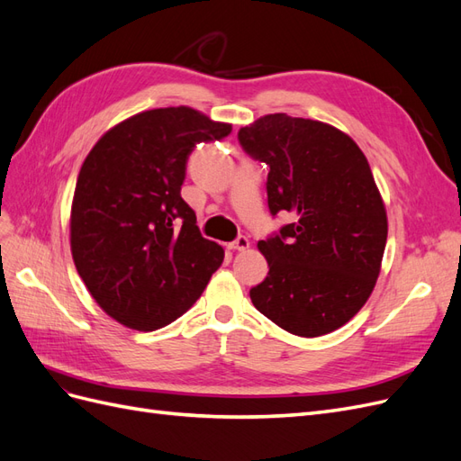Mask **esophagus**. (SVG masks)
<instances>
[{
    "instance_id": "1",
    "label": "esophagus",
    "mask_w": 461,
    "mask_h": 461,
    "mask_svg": "<svg viewBox=\"0 0 461 461\" xmlns=\"http://www.w3.org/2000/svg\"><path fill=\"white\" fill-rule=\"evenodd\" d=\"M249 248V240L246 239V236H239L234 242L229 244V249H236V252H244V249Z\"/></svg>"
}]
</instances>
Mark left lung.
<instances>
[{"instance_id":"1","label":"left lung","mask_w":461,"mask_h":461,"mask_svg":"<svg viewBox=\"0 0 461 461\" xmlns=\"http://www.w3.org/2000/svg\"><path fill=\"white\" fill-rule=\"evenodd\" d=\"M239 140L269 165L271 213L292 217L258 242L269 273L249 290L252 303L298 337L337 330L371 296L386 246V209L367 158L332 124L286 113L259 117Z\"/></svg>"}]
</instances>
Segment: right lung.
Returning a JSON list of instances; mask_svg holds the SVG:
<instances>
[{
    "mask_svg": "<svg viewBox=\"0 0 461 461\" xmlns=\"http://www.w3.org/2000/svg\"><path fill=\"white\" fill-rule=\"evenodd\" d=\"M230 131L186 105L149 109L109 129L82 163L71 252L92 298L117 323H173L221 267L225 249L200 234L180 186L194 146Z\"/></svg>",
    "mask_w": 461,
    "mask_h": 461,
    "instance_id": "right-lung-1",
    "label": "right lung"
}]
</instances>
